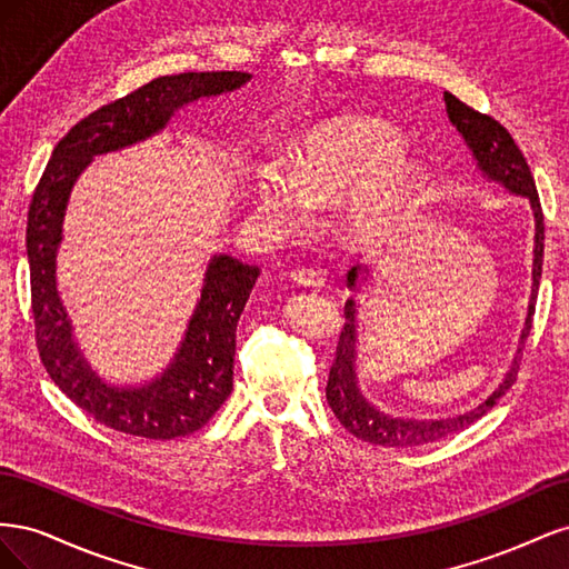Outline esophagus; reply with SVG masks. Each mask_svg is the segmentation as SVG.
I'll return each mask as SVG.
<instances>
[{
  "label": "esophagus",
  "mask_w": 569,
  "mask_h": 569,
  "mask_svg": "<svg viewBox=\"0 0 569 569\" xmlns=\"http://www.w3.org/2000/svg\"><path fill=\"white\" fill-rule=\"evenodd\" d=\"M295 282L299 287H308V289H320L325 287V272L320 268H301L295 274Z\"/></svg>",
  "instance_id": "34e87169"
}]
</instances>
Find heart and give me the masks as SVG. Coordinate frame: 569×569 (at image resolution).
<instances>
[{
  "label": "heart",
  "instance_id": "b5f03b06",
  "mask_svg": "<svg viewBox=\"0 0 569 569\" xmlns=\"http://www.w3.org/2000/svg\"><path fill=\"white\" fill-rule=\"evenodd\" d=\"M401 134L380 118L341 116L308 130L295 161L270 159L256 176L258 209L284 230L301 228L313 206L347 199L353 242H375L401 220L420 184V168L399 157Z\"/></svg>",
  "mask_w": 569,
  "mask_h": 569
}]
</instances>
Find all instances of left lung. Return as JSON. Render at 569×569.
I'll list each match as a JSON object with an SVG mask.
<instances>
[{"label": "left lung", "instance_id": "8db88e82", "mask_svg": "<svg viewBox=\"0 0 569 569\" xmlns=\"http://www.w3.org/2000/svg\"><path fill=\"white\" fill-rule=\"evenodd\" d=\"M446 99V111H449L451 123L458 128V132L465 137V142L472 149L477 166L487 178L506 184L510 192L522 194L529 199L533 209V220H537V237H533V284H531V301H529V316L522 330V341L518 349V358L506 375L503 385L498 387L485 403H479L475 410L462 412L456 418L446 420H401V418H389L385 412L375 410L363 396H360L356 387V372H353V360H356V306L353 299L343 306V330L339 335L337 343V356L330 368V380H327L325 393L327 403H330L337 420L349 429L353 437L360 441H368L375 446H393V449H408V446H422L432 443L439 439H446L451 435H458L460 429H468L472 422H477L481 416L496 406V401L506 396V391L518 380L520 360L525 351V341L531 330L533 311H537V295H539V280H541V266H543V211L537 184H533V176L527 166V159L522 157L520 147L515 144L510 132L498 123L496 118L479 113L472 107L462 104L458 97L451 92L443 94ZM356 268L349 270V287H356Z\"/></svg>", "mask_w": 569, "mask_h": 569}]
</instances>
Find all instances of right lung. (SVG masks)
Listing matches in <instances>:
<instances>
[{"instance_id":"obj_1","label":"right lung","mask_w":569,"mask_h":569,"mask_svg":"<svg viewBox=\"0 0 569 569\" xmlns=\"http://www.w3.org/2000/svg\"><path fill=\"white\" fill-rule=\"evenodd\" d=\"M251 76L242 71L180 73L153 78L111 104L99 107L66 132L32 192L26 228L30 303L40 360L54 385L80 410L116 432L144 439L192 435L213 418L232 391L234 330L249 291L261 274L222 253L206 270L201 299L189 320L180 351L159 380L140 389H113L80 358L71 322L57 295L54 258L68 194L94 153L113 151L159 132L187 101L237 90Z\"/></svg>"}]
</instances>
